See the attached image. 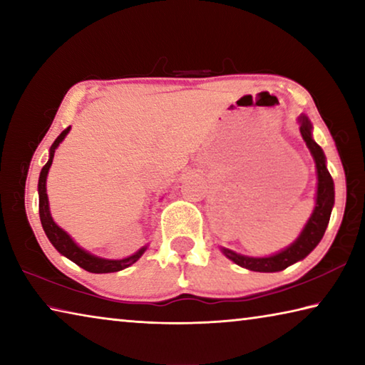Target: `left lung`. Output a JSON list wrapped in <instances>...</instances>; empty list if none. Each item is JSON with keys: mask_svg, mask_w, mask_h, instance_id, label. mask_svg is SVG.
<instances>
[{"mask_svg": "<svg viewBox=\"0 0 365 365\" xmlns=\"http://www.w3.org/2000/svg\"><path fill=\"white\" fill-rule=\"evenodd\" d=\"M298 122L301 137L306 141V146L312 154L314 163H316V206H314V211L311 214V217L307 219L306 225L302 227L299 237L296 238L292 245L287 246V248L275 252V255L252 257L240 255V252H235L232 250L224 248V246H220V251L224 252V256L243 269H248L252 272H280L289 267V265L302 261V259H304L309 252L314 251V248L320 243V240H322L327 230V225H329L330 222L331 209L335 206V185H333V178L329 169H327V158L322 148L316 143V140L312 137V123L307 119V115L301 114L298 117Z\"/></svg>", "mask_w": 365, "mask_h": 365, "instance_id": "8db88e82", "label": "left lung"}]
</instances>
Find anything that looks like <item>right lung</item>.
Wrapping results in <instances>:
<instances>
[{
	"label": "right lung",
	"instance_id": "1",
	"mask_svg": "<svg viewBox=\"0 0 365 365\" xmlns=\"http://www.w3.org/2000/svg\"><path fill=\"white\" fill-rule=\"evenodd\" d=\"M71 132V127H67L66 130L59 135V137L54 140V143L49 148V159L48 163L43 165V169L40 172V178H38V209H40V220H41V227L45 230L46 237L51 245L56 248L61 255L66 256L67 259H71L72 262H76L80 267L91 272V274H110V272H119L127 267H130L132 264H135L138 259L145 255V251L148 250V245L141 246V248L133 252L132 256H127L123 259H106V257H100L95 256L83 250L82 246H78L73 238L66 230H63L54 219L51 217V211H49V201H48V193H46V178H48V172L49 168L53 164V158L54 153H56L58 146L63 143V140L67 137V133Z\"/></svg>",
	"mask_w": 365,
	"mask_h": 365
}]
</instances>
